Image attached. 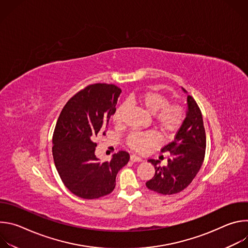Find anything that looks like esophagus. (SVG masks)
<instances>
[{"mask_svg": "<svg viewBox=\"0 0 248 248\" xmlns=\"http://www.w3.org/2000/svg\"><path fill=\"white\" fill-rule=\"evenodd\" d=\"M130 161L131 162H141V161H142V159H141L138 156H136V155H134V154H132V155H130Z\"/></svg>", "mask_w": 248, "mask_h": 248, "instance_id": "esophagus-1", "label": "esophagus"}]
</instances>
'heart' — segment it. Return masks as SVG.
I'll return each instance as SVG.
<instances>
[{
  "label": "heart",
  "mask_w": 248,
  "mask_h": 248,
  "mask_svg": "<svg viewBox=\"0 0 248 248\" xmlns=\"http://www.w3.org/2000/svg\"><path fill=\"white\" fill-rule=\"evenodd\" d=\"M133 101L139 103L150 114L154 115L155 123L163 133H171L179 129L184 121V110L178 104H170L169 98L161 92L147 90L140 92L133 97ZM127 108L124 103L116 110L113 120L120 124L123 115ZM127 145L137 152H142L156 142V135L153 132L134 131L127 137Z\"/></svg>",
  "instance_id": "obj_1"
}]
</instances>
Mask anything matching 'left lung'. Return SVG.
Instances as JSON below:
<instances>
[{"instance_id":"1","label":"left lung","mask_w":248,"mask_h":248,"mask_svg":"<svg viewBox=\"0 0 248 248\" xmlns=\"http://www.w3.org/2000/svg\"><path fill=\"white\" fill-rule=\"evenodd\" d=\"M185 93H187L183 88ZM187 111L180 129L170 143L161 152H169L166 167H160V161L149 159L154 165L155 174L146 183V186L158 193L170 195L186 188L199 171L205 157L206 134L203 117L195 100L187 95Z\"/></svg>"}]
</instances>
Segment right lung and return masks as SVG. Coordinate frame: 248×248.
Listing matches in <instances>:
<instances>
[{
  "mask_svg": "<svg viewBox=\"0 0 248 248\" xmlns=\"http://www.w3.org/2000/svg\"><path fill=\"white\" fill-rule=\"evenodd\" d=\"M121 92L114 84H91L67 101L56 124L55 166L63 185L80 198L111 193L119 170L128 163L125 151L113 155L110 162H100L95 155L96 137L105 135Z\"/></svg>",
  "mask_w": 248,
  "mask_h": 248,
  "instance_id": "obj_1",
  "label": "right lung"
}]
</instances>
